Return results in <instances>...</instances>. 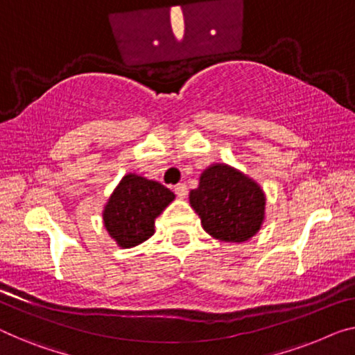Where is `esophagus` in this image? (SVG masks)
Here are the masks:
<instances>
[{
	"label": "esophagus",
	"mask_w": 355,
	"mask_h": 355,
	"mask_svg": "<svg viewBox=\"0 0 355 355\" xmlns=\"http://www.w3.org/2000/svg\"><path fill=\"white\" fill-rule=\"evenodd\" d=\"M175 194L178 196L180 199L187 198V194H188V187H187V184H184V183L177 184V187H175Z\"/></svg>",
	"instance_id": "1"
}]
</instances>
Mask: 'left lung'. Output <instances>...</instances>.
Here are the masks:
<instances>
[{"mask_svg":"<svg viewBox=\"0 0 355 355\" xmlns=\"http://www.w3.org/2000/svg\"><path fill=\"white\" fill-rule=\"evenodd\" d=\"M189 205L204 231L214 239L241 244L261 230L266 218V194L255 180L223 162L209 166L199 187L189 193Z\"/></svg>","mask_w":355,"mask_h":355,"instance_id":"obj_1","label":"left lung"}]
</instances>
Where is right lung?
Wrapping results in <instances>:
<instances>
[{"label":"right lung","instance_id":"obj_1","mask_svg":"<svg viewBox=\"0 0 355 355\" xmlns=\"http://www.w3.org/2000/svg\"><path fill=\"white\" fill-rule=\"evenodd\" d=\"M175 199L171 189L139 173H125L105 204L108 236L121 248H132L155 234V221Z\"/></svg>","mask_w":355,"mask_h":355}]
</instances>
